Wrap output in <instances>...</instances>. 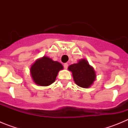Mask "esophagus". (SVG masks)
<instances>
[{"instance_id":"1","label":"esophagus","mask_w":128,"mask_h":128,"mask_svg":"<svg viewBox=\"0 0 128 128\" xmlns=\"http://www.w3.org/2000/svg\"><path fill=\"white\" fill-rule=\"evenodd\" d=\"M63 66H64V68H67L68 66V64L66 63H64V64H63Z\"/></svg>"}]
</instances>
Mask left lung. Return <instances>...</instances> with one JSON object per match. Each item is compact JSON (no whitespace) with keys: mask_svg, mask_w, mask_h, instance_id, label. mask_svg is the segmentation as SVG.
I'll use <instances>...</instances> for the list:
<instances>
[{"mask_svg":"<svg viewBox=\"0 0 128 128\" xmlns=\"http://www.w3.org/2000/svg\"><path fill=\"white\" fill-rule=\"evenodd\" d=\"M68 70L72 72L74 80L77 85L82 88L90 86L96 79L94 70L84 59L78 63L70 65Z\"/></svg>","mask_w":128,"mask_h":128,"instance_id":"8db88e82","label":"left lung"}]
</instances>
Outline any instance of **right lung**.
Instances as JSON below:
<instances>
[{"mask_svg": "<svg viewBox=\"0 0 128 128\" xmlns=\"http://www.w3.org/2000/svg\"><path fill=\"white\" fill-rule=\"evenodd\" d=\"M62 69L63 66L60 63L44 56L32 65L30 73L36 84L46 86L54 82L58 73Z\"/></svg>", "mask_w": 128, "mask_h": 128, "instance_id": "1", "label": "right lung"}]
</instances>
